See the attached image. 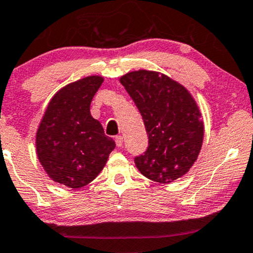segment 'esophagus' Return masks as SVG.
Returning a JSON list of instances; mask_svg holds the SVG:
<instances>
[{"label":"esophagus","mask_w":253,"mask_h":253,"mask_svg":"<svg viewBox=\"0 0 253 253\" xmlns=\"http://www.w3.org/2000/svg\"><path fill=\"white\" fill-rule=\"evenodd\" d=\"M116 145H117V147H123V145H124V139H123V136L121 135H118L117 137H116Z\"/></svg>","instance_id":"obj_1"}]
</instances>
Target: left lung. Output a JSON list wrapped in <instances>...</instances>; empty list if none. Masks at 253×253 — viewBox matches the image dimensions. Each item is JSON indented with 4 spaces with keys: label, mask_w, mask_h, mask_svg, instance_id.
I'll list each match as a JSON object with an SVG mask.
<instances>
[{
    "label": "left lung",
    "mask_w": 253,
    "mask_h": 253,
    "mask_svg": "<svg viewBox=\"0 0 253 253\" xmlns=\"http://www.w3.org/2000/svg\"><path fill=\"white\" fill-rule=\"evenodd\" d=\"M141 113L148 148L135 156L149 180L169 183L183 176L200 154L204 126L195 99L180 83L155 71L128 72L120 78Z\"/></svg>",
    "instance_id": "left-lung-1"
}]
</instances>
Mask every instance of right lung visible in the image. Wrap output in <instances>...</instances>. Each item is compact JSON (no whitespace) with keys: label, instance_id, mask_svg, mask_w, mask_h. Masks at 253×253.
Segmentation results:
<instances>
[{"label":"right lung","instance_id":"right-lung-1","mask_svg":"<svg viewBox=\"0 0 253 253\" xmlns=\"http://www.w3.org/2000/svg\"><path fill=\"white\" fill-rule=\"evenodd\" d=\"M103 82V77L89 76L60 88L37 129V156L44 170L57 183L72 189L93 181L116 148L114 140L105 135L101 124L89 112Z\"/></svg>","mask_w":253,"mask_h":253}]
</instances>
